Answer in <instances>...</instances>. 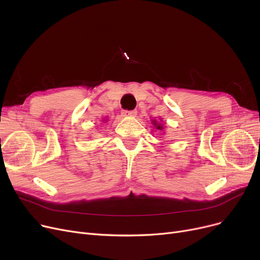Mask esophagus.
Listing matches in <instances>:
<instances>
[{
	"mask_svg": "<svg viewBox=\"0 0 260 260\" xmlns=\"http://www.w3.org/2000/svg\"><path fill=\"white\" fill-rule=\"evenodd\" d=\"M136 115H137L136 110H123L122 111L123 117H135Z\"/></svg>",
	"mask_w": 260,
	"mask_h": 260,
	"instance_id": "esophagus-1",
	"label": "esophagus"
}]
</instances>
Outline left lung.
Segmentation results:
<instances>
[{
    "label": "left lung",
    "instance_id": "1",
    "mask_svg": "<svg viewBox=\"0 0 260 260\" xmlns=\"http://www.w3.org/2000/svg\"><path fill=\"white\" fill-rule=\"evenodd\" d=\"M152 124H153L154 127H155L157 131H162V129H164L162 124L159 123V122H157L156 120H153V121H152Z\"/></svg>",
    "mask_w": 260,
    "mask_h": 260
}]
</instances>
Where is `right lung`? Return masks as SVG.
Instances as JSON below:
<instances>
[{"label": "right lung", "mask_w": 260, "mask_h": 260, "mask_svg": "<svg viewBox=\"0 0 260 260\" xmlns=\"http://www.w3.org/2000/svg\"><path fill=\"white\" fill-rule=\"evenodd\" d=\"M104 121H106V120H104Z\"/></svg>", "instance_id": "add662e5"}]
</instances>
